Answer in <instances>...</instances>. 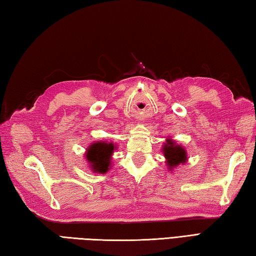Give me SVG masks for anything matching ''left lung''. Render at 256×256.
<instances>
[{"instance_id": "8db88e82", "label": "left lung", "mask_w": 256, "mask_h": 256, "mask_svg": "<svg viewBox=\"0 0 256 256\" xmlns=\"http://www.w3.org/2000/svg\"><path fill=\"white\" fill-rule=\"evenodd\" d=\"M162 153L165 158V163L170 172L178 165L188 162V152L181 144H178L172 138H168L162 148Z\"/></svg>"}]
</instances>
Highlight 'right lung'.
I'll use <instances>...</instances> for the list:
<instances>
[{"label": "right lung", "mask_w": 256, "mask_h": 256, "mask_svg": "<svg viewBox=\"0 0 256 256\" xmlns=\"http://www.w3.org/2000/svg\"><path fill=\"white\" fill-rule=\"evenodd\" d=\"M116 148V144L108 141H98L91 143L84 154L88 168L93 173H106L112 168V155Z\"/></svg>", "instance_id": "obj_1"}]
</instances>
